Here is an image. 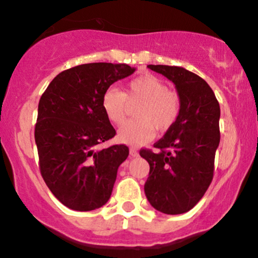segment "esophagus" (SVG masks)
<instances>
[{
	"mask_svg": "<svg viewBox=\"0 0 258 258\" xmlns=\"http://www.w3.org/2000/svg\"><path fill=\"white\" fill-rule=\"evenodd\" d=\"M130 157H131V158H136V157H138V151L136 148H130Z\"/></svg>",
	"mask_w": 258,
	"mask_h": 258,
	"instance_id": "34e87169",
	"label": "esophagus"
}]
</instances>
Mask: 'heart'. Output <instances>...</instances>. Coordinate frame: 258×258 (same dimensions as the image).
<instances>
[{"instance_id": "heart-1", "label": "heart", "mask_w": 258, "mask_h": 258, "mask_svg": "<svg viewBox=\"0 0 258 258\" xmlns=\"http://www.w3.org/2000/svg\"><path fill=\"white\" fill-rule=\"evenodd\" d=\"M137 106L136 121L121 127L117 140L130 146H142L154 137V132H164L177 121L180 100L167 84L154 75H142L131 80L124 91L111 88L102 95L101 106L107 120L116 126L126 121L130 106Z\"/></svg>"}]
</instances>
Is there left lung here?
Returning a JSON list of instances; mask_svg holds the SVG:
<instances>
[{"instance_id":"left-lung-1","label":"left lung","mask_w":258,"mask_h":258,"mask_svg":"<svg viewBox=\"0 0 258 258\" xmlns=\"http://www.w3.org/2000/svg\"><path fill=\"white\" fill-rule=\"evenodd\" d=\"M175 85L180 112L164 137L154 143L158 152L141 150L150 163L145 193L161 213L177 215L193 209L208 190L220 142V106L204 79L180 67L147 65Z\"/></svg>"}]
</instances>
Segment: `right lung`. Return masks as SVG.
I'll use <instances>...</instances> for the list:
<instances>
[{"label": "right lung", "instance_id": "right-lung-1", "mask_svg": "<svg viewBox=\"0 0 258 258\" xmlns=\"http://www.w3.org/2000/svg\"><path fill=\"white\" fill-rule=\"evenodd\" d=\"M135 70L127 64L78 65L56 75L40 97L34 130L40 174L69 209L95 210L110 199L128 147L95 150L116 135L102 110V95Z\"/></svg>", "mask_w": 258, "mask_h": 258}]
</instances>
